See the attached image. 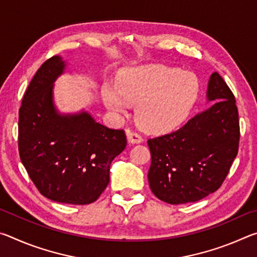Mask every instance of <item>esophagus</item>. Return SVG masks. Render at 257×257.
<instances>
[{"instance_id":"esophagus-1","label":"esophagus","mask_w":257,"mask_h":257,"mask_svg":"<svg viewBox=\"0 0 257 257\" xmlns=\"http://www.w3.org/2000/svg\"><path fill=\"white\" fill-rule=\"evenodd\" d=\"M127 138L130 144H139V143L143 142V138L141 137V135H138L137 133H134L132 130H127Z\"/></svg>"}]
</instances>
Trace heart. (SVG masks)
<instances>
[{
	"label": "heart",
	"mask_w": 257,
	"mask_h": 257,
	"mask_svg": "<svg viewBox=\"0 0 257 257\" xmlns=\"http://www.w3.org/2000/svg\"><path fill=\"white\" fill-rule=\"evenodd\" d=\"M199 94L191 73L155 64L121 71L116 85L103 86L102 98L113 113L136 107L139 127L153 134L172 132L188 119Z\"/></svg>",
	"instance_id": "b5f03b06"
}]
</instances>
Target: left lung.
<instances>
[{"label":"left lung","mask_w":257,"mask_h":257,"mask_svg":"<svg viewBox=\"0 0 257 257\" xmlns=\"http://www.w3.org/2000/svg\"><path fill=\"white\" fill-rule=\"evenodd\" d=\"M207 102L213 103L184 127L149 139L153 194L169 204L197 202L222 185L238 153L236 99L217 72L208 79Z\"/></svg>","instance_id":"obj_1"}]
</instances>
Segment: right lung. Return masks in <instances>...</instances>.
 Wrapping results in <instances>:
<instances>
[{
  "instance_id": "1",
  "label": "right lung",
  "mask_w": 257,
  "mask_h": 257,
  "mask_svg": "<svg viewBox=\"0 0 257 257\" xmlns=\"http://www.w3.org/2000/svg\"><path fill=\"white\" fill-rule=\"evenodd\" d=\"M66 68V61L54 55L30 81L19 110V154L42 195L85 205L107 187L111 162L125 149L127 138L123 130L96 122L85 110H58L54 82Z\"/></svg>"
}]
</instances>
